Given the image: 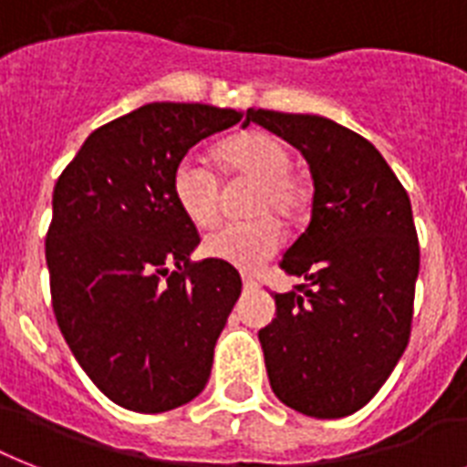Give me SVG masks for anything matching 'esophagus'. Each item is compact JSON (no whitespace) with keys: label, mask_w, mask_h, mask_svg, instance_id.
<instances>
[{"label":"esophagus","mask_w":467,"mask_h":467,"mask_svg":"<svg viewBox=\"0 0 467 467\" xmlns=\"http://www.w3.org/2000/svg\"><path fill=\"white\" fill-rule=\"evenodd\" d=\"M242 285H244V290H256L259 287V283L249 275V273H242Z\"/></svg>","instance_id":"34e87169"}]
</instances>
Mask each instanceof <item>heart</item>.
Masks as SVG:
<instances>
[{"mask_svg":"<svg viewBox=\"0 0 467 467\" xmlns=\"http://www.w3.org/2000/svg\"><path fill=\"white\" fill-rule=\"evenodd\" d=\"M215 162L225 180H254L246 196V213L254 218L218 227L203 242V252L233 266H259L283 242V227L271 213L290 218L302 206V187L290 172V150L275 136L244 131L215 148ZM172 196L184 218L201 230L221 218L218 177L194 158H184L174 168Z\"/></svg>","mask_w":467,"mask_h":467,"instance_id":"heart-1","label":"heart"}]
</instances>
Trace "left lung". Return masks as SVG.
Masks as SVG:
<instances>
[{"label": "left lung", "instance_id": "obj_1", "mask_svg": "<svg viewBox=\"0 0 467 467\" xmlns=\"http://www.w3.org/2000/svg\"><path fill=\"white\" fill-rule=\"evenodd\" d=\"M302 150L314 180L312 221L283 254L293 293H273L261 328L273 393L309 418L358 412L410 340L420 242L408 192L367 139L319 115L246 109Z\"/></svg>", "mask_w": 467, "mask_h": 467}]
</instances>
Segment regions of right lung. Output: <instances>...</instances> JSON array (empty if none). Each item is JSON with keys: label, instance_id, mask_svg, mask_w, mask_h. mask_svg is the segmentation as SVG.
<instances>
[{"label": "right lung", "instance_id": "add662e5", "mask_svg": "<svg viewBox=\"0 0 467 467\" xmlns=\"http://www.w3.org/2000/svg\"><path fill=\"white\" fill-rule=\"evenodd\" d=\"M242 117L150 102L96 129L55 184L45 259L57 326L127 410H172L208 384L242 278L225 261H192L201 237L174 201L172 172Z\"/></svg>", "mask_w": 467, "mask_h": 467}]
</instances>
